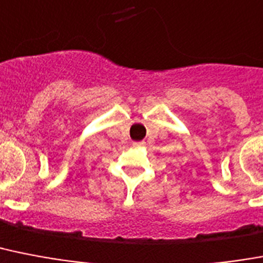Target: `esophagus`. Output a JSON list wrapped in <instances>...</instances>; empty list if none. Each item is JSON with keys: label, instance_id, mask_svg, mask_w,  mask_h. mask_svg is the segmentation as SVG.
Returning <instances> with one entry per match:
<instances>
[{"label": "esophagus", "instance_id": "34e87169", "mask_svg": "<svg viewBox=\"0 0 263 263\" xmlns=\"http://www.w3.org/2000/svg\"><path fill=\"white\" fill-rule=\"evenodd\" d=\"M132 146H134V147H142V146H144V142H134V143H132Z\"/></svg>", "mask_w": 263, "mask_h": 263}]
</instances>
